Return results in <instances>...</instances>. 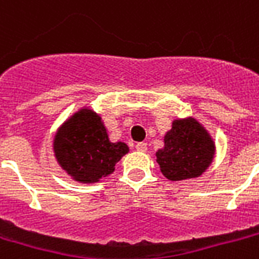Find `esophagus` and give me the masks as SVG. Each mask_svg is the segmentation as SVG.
Listing matches in <instances>:
<instances>
[{
  "mask_svg": "<svg viewBox=\"0 0 259 259\" xmlns=\"http://www.w3.org/2000/svg\"><path fill=\"white\" fill-rule=\"evenodd\" d=\"M147 143H138L136 144V149H137L138 152H145L147 151Z\"/></svg>",
  "mask_w": 259,
  "mask_h": 259,
  "instance_id": "34e87169",
  "label": "esophagus"
}]
</instances>
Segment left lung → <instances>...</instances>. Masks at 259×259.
Here are the masks:
<instances>
[{"mask_svg": "<svg viewBox=\"0 0 259 259\" xmlns=\"http://www.w3.org/2000/svg\"><path fill=\"white\" fill-rule=\"evenodd\" d=\"M214 149L212 137L197 119H175L164 136V148L156 152V161L167 179L185 181L205 172Z\"/></svg>", "mask_w": 259, "mask_h": 259, "instance_id": "1", "label": "left lung"}]
</instances>
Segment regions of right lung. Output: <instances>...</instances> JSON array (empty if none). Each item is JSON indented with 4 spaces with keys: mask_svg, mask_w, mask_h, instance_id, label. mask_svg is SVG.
Wrapping results in <instances>:
<instances>
[{
    "mask_svg": "<svg viewBox=\"0 0 259 259\" xmlns=\"http://www.w3.org/2000/svg\"><path fill=\"white\" fill-rule=\"evenodd\" d=\"M129 152L125 143H111L102 118L81 108L61 126L54 138L59 165L81 183H95L114 172L115 164Z\"/></svg>",
    "mask_w": 259,
    "mask_h": 259,
    "instance_id": "1",
    "label": "right lung"
}]
</instances>
